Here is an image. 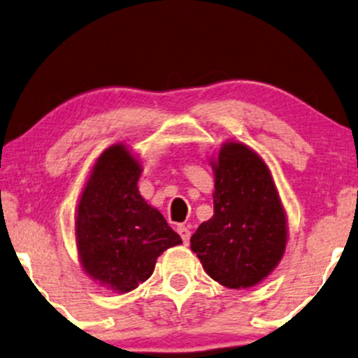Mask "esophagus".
<instances>
[{
    "mask_svg": "<svg viewBox=\"0 0 358 358\" xmlns=\"http://www.w3.org/2000/svg\"><path fill=\"white\" fill-rule=\"evenodd\" d=\"M178 233H179V236L182 238L184 244H187L189 239H190V229H189L187 227H184V224H179V227H178Z\"/></svg>",
    "mask_w": 358,
    "mask_h": 358,
    "instance_id": "1",
    "label": "esophagus"
}]
</instances>
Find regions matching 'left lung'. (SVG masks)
Returning a JSON list of instances; mask_svg holds the SVG:
<instances>
[{
	"mask_svg": "<svg viewBox=\"0 0 358 358\" xmlns=\"http://www.w3.org/2000/svg\"><path fill=\"white\" fill-rule=\"evenodd\" d=\"M213 217L190 238L205 272L227 288L261 283L287 246V215L267 164L249 146L228 141L210 161Z\"/></svg>",
	"mask_w": 358,
	"mask_h": 358,
	"instance_id": "left-lung-1",
	"label": "left lung"
}]
</instances>
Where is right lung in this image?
Listing matches in <instances>:
<instances>
[{
	"mask_svg": "<svg viewBox=\"0 0 358 358\" xmlns=\"http://www.w3.org/2000/svg\"><path fill=\"white\" fill-rule=\"evenodd\" d=\"M140 161L125 145L97 158L76 210V246L85 272L127 293L148 280L156 259L182 239L136 187Z\"/></svg>",
	"mask_w": 358,
	"mask_h": 358,
	"instance_id": "add662e5",
	"label": "right lung"
}]
</instances>
